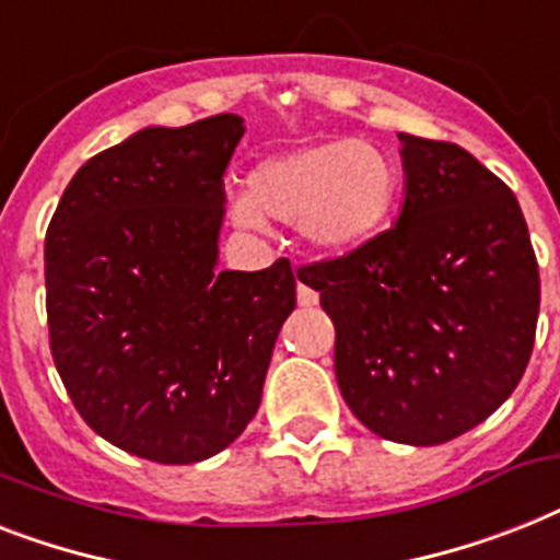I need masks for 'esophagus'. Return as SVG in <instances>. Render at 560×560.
<instances>
[{
	"instance_id": "1",
	"label": "esophagus",
	"mask_w": 560,
	"mask_h": 560,
	"mask_svg": "<svg viewBox=\"0 0 560 560\" xmlns=\"http://www.w3.org/2000/svg\"><path fill=\"white\" fill-rule=\"evenodd\" d=\"M295 299H299V304H302V307H313V304L319 302V293L299 281V288H295Z\"/></svg>"
}]
</instances>
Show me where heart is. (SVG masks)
<instances>
[{"mask_svg":"<svg viewBox=\"0 0 560 560\" xmlns=\"http://www.w3.org/2000/svg\"><path fill=\"white\" fill-rule=\"evenodd\" d=\"M397 189L388 152L359 138L325 140L265 158L249 192L230 198V215L247 230H265L267 218L299 224L313 247L348 253L383 230Z\"/></svg>","mask_w":560,"mask_h":560,"instance_id":"heart-1","label":"heart"}]
</instances>
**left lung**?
<instances>
[{
    "mask_svg": "<svg viewBox=\"0 0 560 560\" xmlns=\"http://www.w3.org/2000/svg\"><path fill=\"white\" fill-rule=\"evenodd\" d=\"M406 198L390 230L302 267L336 327V383L383 440L440 445L517 388L535 345L538 261L501 177L466 149L399 131Z\"/></svg>",
    "mask_w": 560,
    "mask_h": 560,
    "instance_id": "left-lung-1",
    "label": "left lung"
}]
</instances>
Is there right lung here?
<instances>
[{"label": "right lung", "instance_id": "obj_1", "mask_svg": "<svg viewBox=\"0 0 560 560\" xmlns=\"http://www.w3.org/2000/svg\"><path fill=\"white\" fill-rule=\"evenodd\" d=\"M244 120L149 126L85 161L45 235L54 365L91 429L143 460H207L256 417L295 307L288 258L218 270Z\"/></svg>", "mask_w": 560, "mask_h": 560}]
</instances>
